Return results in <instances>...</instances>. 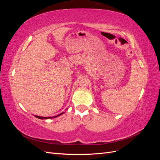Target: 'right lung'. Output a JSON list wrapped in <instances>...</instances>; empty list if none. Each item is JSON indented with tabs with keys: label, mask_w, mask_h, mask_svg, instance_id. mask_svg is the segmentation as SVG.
I'll return each instance as SVG.
<instances>
[{
	"label": "right lung",
	"mask_w": 160,
	"mask_h": 160,
	"mask_svg": "<svg viewBox=\"0 0 160 160\" xmlns=\"http://www.w3.org/2000/svg\"><path fill=\"white\" fill-rule=\"evenodd\" d=\"M65 112H62V113H60V114H59V115H57V116H53V117H41V116H37V115H35L36 118H38V119H52V118H57V117H59V116H60V115H61L62 114H63Z\"/></svg>",
	"instance_id": "1"
}]
</instances>
